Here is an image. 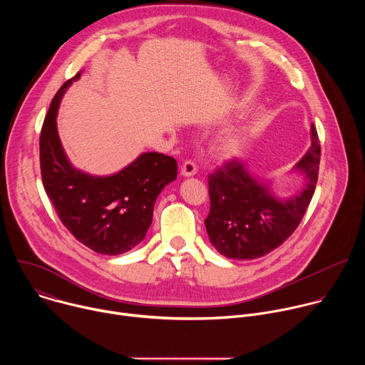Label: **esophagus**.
<instances>
[{
  "mask_svg": "<svg viewBox=\"0 0 365 365\" xmlns=\"http://www.w3.org/2000/svg\"><path fill=\"white\" fill-rule=\"evenodd\" d=\"M197 172V166L195 162L192 160H185L182 168H180V175L185 176V178H189V176H195Z\"/></svg>",
  "mask_w": 365,
  "mask_h": 365,
  "instance_id": "obj_1",
  "label": "esophagus"
}]
</instances>
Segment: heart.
<instances>
[{
	"label": "heart",
	"instance_id": "b5f03b06",
	"mask_svg": "<svg viewBox=\"0 0 365 365\" xmlns=\"http://www.w3.org/2000/svg\"><path fill=\"white\" fill-rule=\"evenodd\" d=\"M242 147V140L238 135L230 134L225 135L220 143H218V153L222 155V158H232V155H237Z\"/></svg>",
	"mask_w": 365,
	"mask_h": 365
}]
</instances>
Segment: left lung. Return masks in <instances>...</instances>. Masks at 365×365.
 Here are the masks:
<instances>
[{"instance_id": "obj_1", "label": "left lung", "mask_w": 365, "mask_h": 365, "mask_svg": "<svg viewBox=\"0 0 365 365\" xmlns=\"http://www.w3.org/2000/svg\"><path fill=\"white\" fill-rule=\"evenodd\" d=\"M312 145L296 165L304 185L290 197H277L235 159L207 176L211 210L205 220L212 245L227 258L252 259L282 245L299 227L315 193L321 144L312 124Z\"/></svg>"}]
</instances>
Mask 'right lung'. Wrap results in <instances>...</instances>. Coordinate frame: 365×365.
Returning a JSON list of instances; mask_svg holds the SVG:
<instances>
[{
    "label": "right lung",
    "mask_w": 365,
    "mask_h": 365,
    "mask_svg": "<svg viewBox=\"0 0 365 365\" xmlns=\"http://www.w3.org/2000/svg\"><path fill=\"white\" fill-rule=\"evenodd\" d=\"M78 72L51 99L40 133V170L44 190L69 232L99 254L117 255L140 244L151 225L159 193L178 176V163L162 153H143L121 172L98 178L68 160L56 127L61 99Z\"/></svg>",
    "instance_id": "1"
}]
</instances>
